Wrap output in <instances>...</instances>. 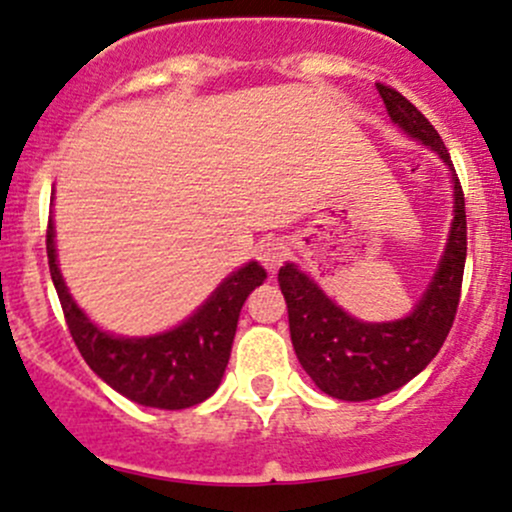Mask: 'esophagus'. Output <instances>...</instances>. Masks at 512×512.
<instances>
[{
	"mask_svg": "<svg viewBox=\"0 0 512 512\" xmlns=\"http://www.w3.org/2000/svg\"><path fill=\"white\" fill-rule=\"evenodd\" d=\"M285 257H287V245L280 240H265L260 247H257V260H260L262 265H265V270L272 272V275L280 270Z\"/></svg>",
	"mask_w": 512,
	"mask_h": 512,
	"instance_id": "esophagus-1",
	"label": "esophagus"
}]
</instances>
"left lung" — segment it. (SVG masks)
Returning a JSON list of instances; mask_svg holds the SVG:
<instances>
[{
	"label": "left lung",
	"instance_id": "left-lung-1",
	"mask_svg": "<svg viewBox=\"0 0 512 512\" xmlns=\"http://www.w3.org/2000/svg\"><path fill=\"white\" fill-rule=\"evenodd\" d=\"M376 89L384 98L391 123H396L411 141L436 153L448 168L453 220L431 282L414 309L401 319H356L302 267L294 262L280 267L277 282L287 302L294 354L309 379L339 401L379 399L409 384L431 364L451 332L466 267V200L441 136L399 91L381 84H376Z\"/></svg>",
	"mask_w": 512,
	"mask_h": 512
}]
</instances>
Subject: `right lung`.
<instances>
[{
    "instance_id": "right-lung-1",
    "label": "right lung",
    "mask_w": 512,
    "mask_h": 512,
    "mask_svg": "<svg viewBox=\"0 0 512 512\" xmlns=\"http://www.w3.org/2000/svg\"><path fill=\"white\" fill-rule=\"evenodd\" d=\"M46 255L66 324L86 364L126 399L165 411L190 409L218 391L242 304L267 280L265 267L250 260L230 272L180 324L146 337H123L98 327L71 297L59 267L54 218H49L46 230Z\"/></svg>"
}]
</instances>
